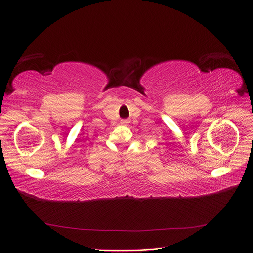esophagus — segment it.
Returning a JSON list of instances; mask_svg holds the SVG:
<instances>
[{"label":"esophagus","mask_w":253,"mask_h":253,"mask_svg":"<svg viewBox=\"0 0 253 253\" xmlns=\"http://www.w3.org/2000/svg\"><path fill=\"white\" fill-rule=\"evenodd\" d=\"M126 122H127L126 120H122V121H121V124H122V125H126Z\"/></svg>","instance_id":"1"}]
</instances>
